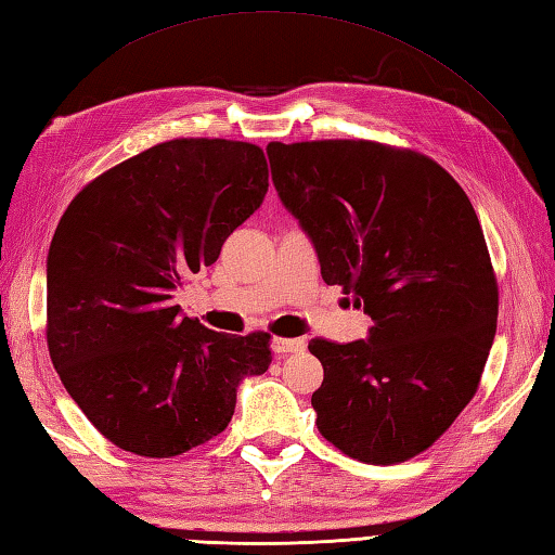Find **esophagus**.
I'll list each match as a JSON object with an SVG mask.
<instances>
[{
  "instance_id": "1",
  "label": "esophagus",
  "mask_w": 555,
  "mask_h": 555,
  "mask_svg": "<svg viewBox=\"0 0 555 555\" xmlns=\"http://www.w3.org/2000/svg\"><path fill=\"white\" fill-rule=\"evenodd\" d=\"M271 350H274L276 356L300 352V350H305V340L302 338H271Z\"/></svg>"
}]
</instances>
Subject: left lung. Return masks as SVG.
Listing matches in <instances>:
<instances>
[{
	"label": "left lung",
	"mask_w": 555,
	"mask_h": 555,
	"mask_svg": "<svg viewBox=\"0 0 555 555\" xmlns=\"http://www.w3.org/2000/svg\"><path fill=\"white\" fill-rule=\"evenodd\" d=\"M281 203L367 338L308 346L324 367L317 429L372 465L417 455L473 400L496 336L499 288L463 188L439 164L370 140L269 143Z\"/></svg>",
	"instance_id": "obj_1"
}]
</instances>
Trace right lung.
Segmentation results:
<instances>
[{
	"instance_id": "add662e5",
	"label": "right lung",
	"mask_w": 555,
	"mask_h": 555,
	"mask_svg": "<svg viewBox=\"0 0 555 555\" xmlns=\"http://www.w3.org/2000/svg\"><path fill=\"white\" fill-rule=\"evenodd\" d=\"M267 188L257 145L179 138L104 171L64 211L47 255V346L114 446L191 451L229 427L241 382L269 370V334H217L173 305Z\"/></svg>"
}]
</instances>
